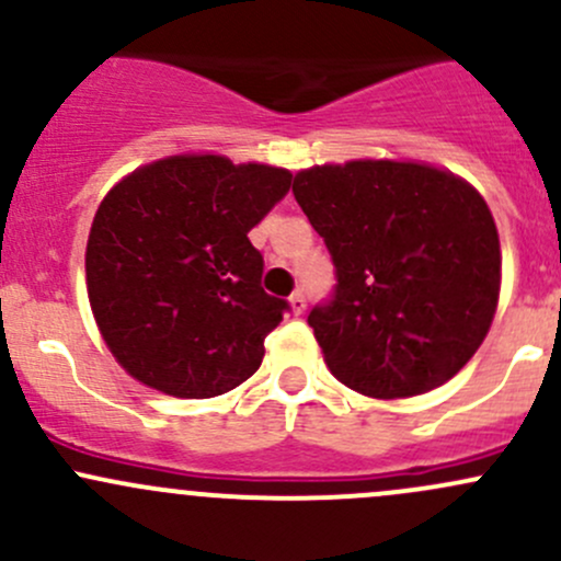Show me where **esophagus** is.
I'll return each mask as SVG.
<instances>
[{"label":"esophagus","mask_w":561,"mask_h":561,"mask_svg":"<svg viewBox=\"0 0 561 561\" xmlns=\"http://www.w3.org/2000/svg\"><path fill=\"white\" fill-rule=\"evenodd\" d=\"M290 307H293V314H304V309H307V293H304V290L293 293Z\"/></svg>","instance_id":"34e87169"}]
</instances>
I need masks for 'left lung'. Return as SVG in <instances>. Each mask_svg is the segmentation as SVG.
<instances>
[{
	"mask_svg": "<svg viewBox=\"0 0 561 561\" xmlns=\"http://www.w3.org/2000/svg\"><path fill=\"white\" fill-rule=\"evenodd\" d=\"M293 195L336 274L309 312L333 377L375 399L448 382L500 298V236L483 197L454 173L390 160L309 168Z\"/></svg>",
	"mask_w": 561,
	"mask_h": 561,
	"instance_id": "obj_1",
	"label": "left lung"
}]
</instances>
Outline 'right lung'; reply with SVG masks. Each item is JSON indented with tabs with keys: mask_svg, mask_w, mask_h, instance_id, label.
Listing matches in <instances>:
<instances>
[{
	"mask_svg": "<svg viewBox=\"0 0 561 561\" xmlns=\"http://www.w3.org/2000/svg\"><path fill=\"white\" fill-rule=\"evenodd\" d=\"M293 175L217 154L168 157L118 181L94 214L87 287L118 364L144 386L211 399L249 380L290 312L260 285L249 230Z\"/></svg>",
	"mask_w": 561,
	"mask_h": 561,
	"instance_id": "right-lung-1",
	"label": "right lung"
}]
</instances>
